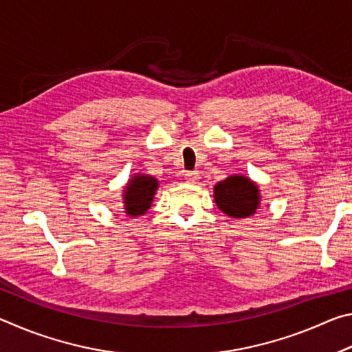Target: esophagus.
<instances>
[{"instance_id": "34e87169", "label": "esophagus", "mask_w": 352, "mask_h": 352, "mask_svg": "<svg viewBox=\"0 0 352 352\" xmlns=\"http://www.w3.org/2000/svg\"><path fill=\"white\" fill-rule=\"evenodd\" d=\"M199 178H200V175H199V172H186V174H184V180H186L188 183H190V184H195L199 182Z\"/></svg>"}]
</instances>
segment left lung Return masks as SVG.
Listing matches in <instances>:
<instances>
[{"label":"left lung","mask_w":352,"mask_h":352,"mask_svg":"<svg viewBox=\"0 0 352 352\" xmlns=\"http://www.w3.org/2000/svg\"><path fill=\"white\" fill-rule=\"evenodd\" d=\"M214 201L226 216L245 219L261 206V190L252 178L233 174L214 186Z\"/></svg>","instance_id":"1"}]
</instances>
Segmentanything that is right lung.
Segmentation results:
<instances>
[{
  "label": "right lung",
  "instance_id": "obj_1",
  "mask_svg": "<svg viewBox=\"0 0 352 352\" xmlns=\"http://www.w3.org/2000/svg\"><path fill=\"white\" fill-rule=\"evenodd\" d=\"M160 182L147 174H135L122 189L124 212L130 217H140L148 211Z\"/></svg>",
  "mask_w": 352,
  "mask_h": 352
}]
</instances>
